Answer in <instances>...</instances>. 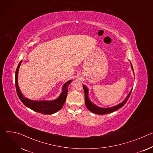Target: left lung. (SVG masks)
<instances>
[{
  "label": "left lung",
  "mask_w": 153,
  "mask_h": 153,
  "mask_svg": "<svg viewBox=\"0 0 153 153\" xmlns=\"http://www.w3.org/2000/svg\"><path fill=\"white\" fill-rule=\"evenodd\" d=\"M131 69L134 73L133 67V65H132L131 63ZM83 88L84 93H85V103L86 105V106L87 107V108L88 109L89 111H90L91 112H92L93 113L97 114H108V113H113V112L117 110L118 109L120 108L121 107H122L126 103L127 100H128V99L131 95V93L132 90H133V89L131 90L130 92L126 96V98L121 103H120L114 106H111V107L102 108V107H100V106L96 105V104H94L90 100V99H89V97H88V88H87V87L85 85H83Z\"/></svg>",
  "instance_id": "8db88e82"
}]
</instances>
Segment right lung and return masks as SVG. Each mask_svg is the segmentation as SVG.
I'll use <instances>...</instances> for the list:
<instances>
[{"instance_id": "add662e5", "label": "right lung", "mask_w": 153, "mask_h": 153, "mask_svg": "<svg viewBox=\"0 0 153 153\" xmlns=\"http://www.w3.org/2000/svg\"><path fill=\"white\" fill-rule=\"evenodd\" d=\"M22 62V60H21L19 63L15 74L16 91L21 102L26 106L30 108L31 110L37 113L44 114H53L61 110L65 101H66L68 94V87L72 82V80H68L63 84L60 94L56 99L52 100H33L29 99L25 97L22 93L18 84V73Z\"/></svg>"}]
</instances>
